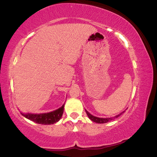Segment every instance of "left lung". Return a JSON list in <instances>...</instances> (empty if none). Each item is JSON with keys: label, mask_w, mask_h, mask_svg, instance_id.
Masks as SVG:
<instances>
[{"label": "left lung", "mask_w": 157, "mask_h": 157, "mask_svg": "<svg viewBox=\"0 0 157 157\" xmlns=\"http://www.w3.org/2000/svg\"><path fill=\"white\" fill-rule=\"evenodd\" d=\"M124 111H123V112L121 113H119V114L115 116V117H111V118H98V117H94V116L91 115V113H89L86 110V114L88 115V117H89V119H91L92 121H94V122H96V123H98V124L107 123V122H109L110 121H111V120L117 119V117H119V116H121L122 113L124 112Z\"/></svg>", "instance_id": "1"}]
</instances>
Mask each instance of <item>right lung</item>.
Returning a JSON list of instances; mask_svg holds the SVG:
<instances>
[{
    "mask_svg": "<svg viewBox=\"0 0 157 157\" xmlns=\"http://www.w3.org/2000/svg\"><path fill=\"white\" fill-rule=\"evenodd\" d=\"M64 104L61 108L58 109L57 110L49 113H22L23 117L26 119L33 121L37 124H45V125H48V124H53L56 123L61 119L63 113Z\"/></svg>",
    "mask_w": 157,
    "mask_h": 157,
    "instance_id": "right-lung-1",
    "label": "right lung"
}]
</instances>
